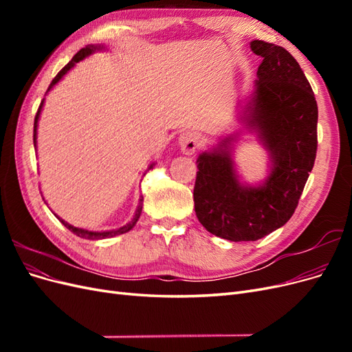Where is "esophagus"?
<instances>
[{
    "mask_svg": "<svg viewBox=\"0 0 352 352\" xmlns=\"http://www.w3.org/2000/svg\"><path fill=\"white\" fill-rule=\"evenodd\" d=\"M179 145H180V150H182L184 154L192 155L198 150L199 138L195 132H190V131L184 132L179 136Z\"/></svg>",
    "mask_w": 352,
    "mask_h": 352,
    "instance_id": "34e87169",
    "label": "esophagus"
}]
</instances>
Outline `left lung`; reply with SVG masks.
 I'll return each mask as SVG.
<instances>
[{
  "mask_svg": "<svg viewBox=\"0 0 352 352\" xmlns=\"http://www.w3.org/2000/svg\"><path fill=\"white\" fill-rule=\"evenodd\" d=\"M250 45L263 61L241 117L243 129L198 155L194 188L201 225L232 242L261 239L292 217L317 151V102L298 61L269 42ZM243 130L257 134L270 154L268 176L255 186L241 182L232 162Z\"/></svg>",
  "mask_w": 352,
  "mask_h": 352,
  "instance_id": "8db88e82",
  "label": "left lung"
}]
</instances>
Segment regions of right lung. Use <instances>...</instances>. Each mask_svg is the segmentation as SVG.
<instances>
[{"mask_svg": "<svg viewBox=\"0 0 352 352\" xmlns=\"http://www.w3.org/2000/svg\"><path fill=\"white\" fill-rule=\"evenodd\" d=\"M104 50H107V48H105V47H104V45H101V44H91V45H87L85 48H82V50L78 52V54L72 58V61H69L67 65L58 72L57 76H56L54 79H52L51 85L48 87L47 94L52 89V87H56V85H57L63 78H65V74H67V73H69L74 66H76V63H79V61H82L83 58H87V57H89V56H92L94 52L104 51ZM44 101H45V98L42 100V102H41V105H39L38 113H36V117H35V123H34V145H35V150H36V138H38V120H39V116H41L42 107H44ZM154 166H155V163L150 164V167H148V170H151ZM142 201H144V197L141 195V198H140V206L136 207V211H135V216H133V219H132L129 223H126L124 226H122V228H117V229H113V230L94 232V230L80 229V228H76V226H72V225H69L67 221H65V220H63L61 217H58L57 214H56V217H57V219L63 223V225H65L70 232H73L74 235H78L79 238H83V239H91V241L105 239V238H113V236H117V235H122V233L129 232V230L136 225V221H138V219H140L141 212H142Z\"/></svg>", "mask_w": 352, "mask_h": 352, "instance_id": "1", "label": "right lung"}]
</instances>
